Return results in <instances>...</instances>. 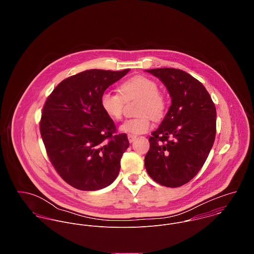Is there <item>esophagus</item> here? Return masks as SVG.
Segmentation results:
<instances>
[{
    "mask_svg": "<svg viewBox=\"0 0 254 254\" xmlns=\"http://www.w3.org/2000/svg\"><path fill=\"white\" fill-rule=\"evenodd\" d=\"M136 136L135 135H128V140L130 143H133L135 140H136Z\"/></svg>",
    "mask_w": 254,
    "mask_h": 254,
    "instance_id": "34e87169",
    "label": "esophagus"
}]
</instances>
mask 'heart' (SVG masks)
Instances as JSON below:
<instances>
[{
  "mask_svg": "<svg viewBox=\"0 0 254 254\" xmlns=\"http://www.w3.org/2000/svg\"><path fill=\"white\" fill-rule=\"evenodd\" d=\"M118 94L106 92L101 96L100 104L103 111L113 120H120L125 103L138 100L136 118L125 120L120 131L129 135H140L147 132L152 119H160L166 110V100L158 92L156 83L143 75L133 76L123 81L118 87Z\"/></svg>",
  "mask_w": 254,
  "mask_h": 254,
  "instance_id": "b5f03b06",
  "label": "heart"
}]
</instances>
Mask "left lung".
<instances>
[{"instance_id": "1", "label": "left lung", "mask_w": 254, "mask_h": 254, "mask_svg": "<svg viewBox=\"0 0 254 254\" xmlns=\"http://www.w3.org/2000/svg\"><path fill=\"white\" fill-rule=\"evenodd\" d=\"M159 78L171 106L148 138L145 166L153 181L177 188L190 181L203 166L216 135V109L205 87L176 68L145 70Z\"/></svg>"}]
</instances>
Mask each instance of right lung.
Segmentation results:
<instances>
[{
  "mask_svg": "<svg viewBox=\"0 0 254 254\" xmlns=\"http://www.w3.org/2000/svg\"><path fill=\"white\" fill-rule=\"evenodd\" d=\"M130 69H90L62 81L48 97L40 132L47 154L60 176L81 190L109 186L128 148L126 134H116L101 108V96Z\"/></svg>",
  "mask_w": 254,
  "mask_h": 254,
  "instance_id": "right-lung-1",
  "label": "right lung"
}]
</instances>
